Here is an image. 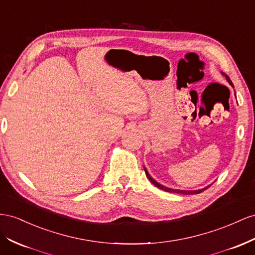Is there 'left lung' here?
I'll list each match as a JSON object with an SVG mask.
<instances>
[{
    "label": "left lung",
    "mask_w": 255,
    "mask_h": 255,
    "mask_svg": "<svg viewBox=\"0 0 255 255\" xmlns=\"http://www.w3.org/2000/svg\"><path fill=\"white\" fill-rule=\"evenodd\" d=\"M222 74H223V73H222ZM223 75L225 76L226 80L229 81V84H230L231 86H233V82L231 81V79H230V77L228 76V75H226V74H223ZM233 87H234V86H233ZM144 173H146V175H147V177H148L149 180L151 181V183L154 184L156 188H159V189L164 190V191H166V192H170V193H179V194H184V195H189V194H198V193H201V192L205 191V190L207 189V188H209V187H207V188H204V189H201V190H196V191H184V190H174V189H169V188L164 187V185H162V184H160V183H157V182L154 180V179L148 174V171H147V169H146V168H144Z\"/></svg>",
    "instance_id": "1"
}]
</instances>
